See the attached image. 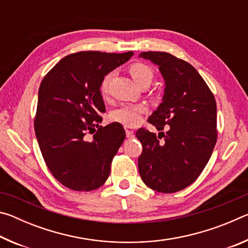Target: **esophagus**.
<instances>
[{"label":"esophagus","instance_id":"obj_1","mask_svg":"<svg viewBox=\"0 0 248 248\" xmlns=\"http://www.w3.org/2000/svg\"><path fill=\"white\" fill-rule=\"evenodd\" d=\"M125 134H127V138L128 139H132V138L134 137V133L133 131H131V130H125Z\"/></svg>","mask_w":248,"mask_h":248}]
</instances>
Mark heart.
<instances>
[{
	"mask_svg": "<svg viewBox=\"0 0 248 248\" xmlns=\"http://www.w3.org/2000/svg\"><path fill=\"white\" fill-rule=\"evenodd\" d=\"M129 72L131 74L138 85H149L154 78V71L150 65L143 62H136L129 66ZM111 78V74H107L102 82V92L107 93L108 84ZM145 111L144 106L142 105H124L116 110L112 111L111 119L117 123H120L128 127H133L139 124L141 116Z\"/></svg>",
	"mask_w": 248,
	"mask_h": 248,
	"instance_id": "obj_1",
	"label": "heart"
}]
</instances>
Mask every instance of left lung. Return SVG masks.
<instances>
[{
  "label": "left lung",
  "mask_w": 248,
  "mask_h": 248,
  "mask_svg": "<svg viewBox=\"0 0 248 248\" xmlns=\"http://www.w3.org/2000/svg\"><path fill=\"white\" fill-rule=\"evenodd\" d=\"M164 78L163 102L149 117L156 134L141 128L136 137L142 143L138 159L139 173L151 189L171 194L184 189L199 177L217 143V104L207 83L188 62L170 53L141 52ZM165 138L163 141L159 139Z\"/></svg>",
  "instance_id": "obj_1"
}]
</instances>
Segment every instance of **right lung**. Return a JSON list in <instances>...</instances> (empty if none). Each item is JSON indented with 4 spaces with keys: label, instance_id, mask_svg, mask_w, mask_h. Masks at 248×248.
<instances>
[{
    "label": "right lung",
    "instance_id": "right-lung-1",
    "mask_svg": "<svg viewBox=\"0 0 248 248\" xmlns=\"http://www.w3.org/2000/svg\"><path fill=\"white\" fill-rule=\"evenodd\" d=\"M133 56L132 51H79L61 59L41 81L35 132L53 177L75 191L97 189L110 174L112 158L125 138L119 123L102 127L106 110L104 78ZM98 131L92 139L86 133Z\"/></svg>",
    "mask_w": 248,
    "mask_h": 248
}]
</instances>
